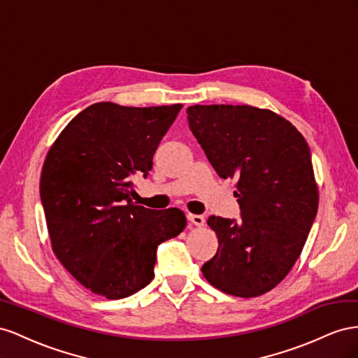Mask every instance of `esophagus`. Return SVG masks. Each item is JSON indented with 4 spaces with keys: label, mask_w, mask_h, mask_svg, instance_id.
Masks as SVG:
<instances>
[{
    "label": "esophagus",
    "mask_w": 358,
    "mask_h": 358,
    "mask_svg": "<svg viewBox=\"0 0 358 358\" xmlns=\"http://www.w3.org/2000/svg\"><path fill=\"white\" fill-rule=\"evenodd\" d=\"M187 219L196 227H203V223H206V217L201 216V214H187Z\"/></svg>",
    "instance_id": "obj_1"
}]
</instances>
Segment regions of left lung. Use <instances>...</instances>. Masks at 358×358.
<instances>
[{
	"instance_id": "obj_1",
	"label": "left lung",
	"mask_w": 358,
	"mask_h": 358,
	"mask_svg": "<svg viewBox=\"0 0 358 358\" xmlns=\"http://www.w3.org/2000/svg\"><path fill=\"white\" fill-rule=\"evenodd\" d=\"M187 120L219 177L237 180L241 210L240 222L208 217L219 248L203 278L236 297H258L287 278L318 211L309 145L270 109L195 105Z\"/></svg>"
}]
</instances>
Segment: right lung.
<instances>
[{"mask_svg":"<svg viewBox=\"0 0 358 358\" xmlns=\"http://www.w3.org/2000/svg\"><path fill=\"white\" fill-rule=\"evenodd\" d=\"M181 108L100 101L79 112L48 151L40 198L52 250L101 297L120 300L147 287L157 246L186 228L181 210H150L130 198L131 180L148 176Z\"/></svg>","mask_w":358,"mask_h":358,"instance_id":"right-lung-1","label":"right lung"}]
</instances>
